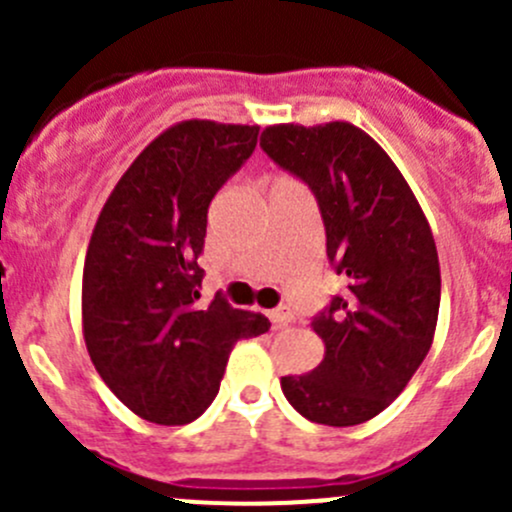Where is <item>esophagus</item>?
Listing matches in <instances>:
<instances>
[{
    "instance_id": "obj_1",
    "label": "esophagus",
    "mask_w": 512,
    "mask_h": 512,
    "mask_svg": "<svg viewBox=\"0 0 512 512\" xmlns=\"http://www.w3.org/2000/svg\"><path fill=\"white\" fill-rule=\"evenodd\" d=\"M267 317H270L272 324H277V327H282V324L294 322V314H292V309H289V307H277V309H272V312H267Z\"/></svg>"
}]
</instances>
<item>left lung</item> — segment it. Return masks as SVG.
I'll list each match as a JSON object with an SVG mask.
<instances>
[{
	"label": "left lung",
	"mask_w": 512,
	"mask_h": 512,
	"mask_svg": "<svg viewBox=\"0 0 512 512\" xmlns=\"http://www.w3.org/2000/svg\"><path fill=\"white\" fill-rule=\"evenodd\" d=\"M260 146L312 188L327 257L347 280L312 319L324 359L282 376V391L309 421L356 426L406 389L433 344L441 267L431 225L389 153L354 123H277Z\"/></svg>",
	"instance_id": "left-lung-1"
}]
</instances>
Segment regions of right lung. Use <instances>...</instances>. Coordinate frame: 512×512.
Wrapping results in <instances>:
<instances>
[{
    "instance_id": "right-lung-1",
    "label": "right lung",
    "mask_w": 512,
    "mask_h": 512,
    "mask_svg": "<svg viewBox=\"0 0 512 512\" xmlns=\"http://www.w3.org/2000/svg\"><path fill=\"white\" fill-rule=\"evenodd\" d=\"M257 133L203 118L165 128L128 165L91 232L86 349L108 389L151 423L195 421L218 396L237 339L270 329L220 294L198 304L210 200L252 156Z\"/></svg>"
}]
</instances>
